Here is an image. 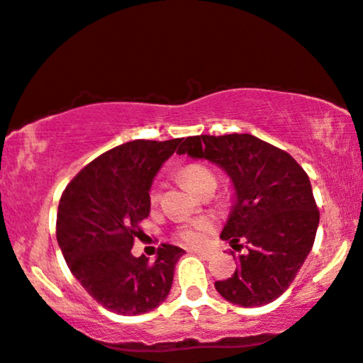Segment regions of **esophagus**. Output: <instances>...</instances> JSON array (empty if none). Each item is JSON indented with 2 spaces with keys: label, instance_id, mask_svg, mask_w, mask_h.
<instances>
[{
  "label": "esophagus",
  "instance_id": "34e87169",
  "mask_svg": "<svg viewBox=\"0 0 363 363\" xmlns=\"http://www.w3.org/2000/svg\"><path fill=\"white\" fill-rule=\"evenodd\" d=\"M194 254L197 255V257H201V259H204V260H209L211 259L209 250H194Z\"/></svg>",
  "mask_w": 363,
  "mask_h": 363
}]
</instances>
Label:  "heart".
<instances>
[{
    "label": "heart",
    "instance_id": "b5f03b06",
    "mask_svg": "<svg viewBox=\"0 0 363 363\" xmlns=\"http://www.w3.org/2000/svg\"><path fill=\"white\" fill-rule=\"evenodd\" d=\"M181 179L186 184L187 189L196 192V194H199V192L207 186L216 187L214 172H212L209 167L202 166V164H189V166H186L181 171ZM151 199L152 201L159 199V192L156 189L152 191ZM211 227H212V222L209 219L192 220L189 224L182 225L181 239L191 245H199L204 242L206 232L211 230Z\"/></svg>",
    "mask_w": 363,
    "mask_h": 363
}]
</instances>
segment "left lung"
Listing matches in <instances>:
<instances>
[{"mask_svg": "<svg viewBox=\"0 0 363 363\" xmlns=\"http://www.w3.org/2000/svg\"><path fill=\"white\" fill-rule=\"evenodd\" d=\"M177 154L219 166L234 191L222 240L249 249L234 259L232 277L217 280L216 291L240 307L274 302L294 282L311 254L318 211L306 171L282 149L252 134L186 138Z\"/></svg>", "mask_w": 363, "mask_h": 363, "instance_id": "1", "label": "left lung"}]
</instances>
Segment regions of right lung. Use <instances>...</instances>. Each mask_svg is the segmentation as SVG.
<instances>
[{"instance_id":"1","label":"right lung","mask_w":363,"mask_h":363,"mask_svg":"<svg viewBox=\"0 0 363 363\" xmlns=\"http://www.w3.org/2000/svg\"><path fill=\"white\" fill-rule=\"evenodd\" d=\"M182 139L131 141L101 154L62 192L56 239L86 292L119 315L146 313L166 301L184 249L159 247L154 262L134 257L138 224L151 211L152 181Z\"/></svg>"}]
</instances>
